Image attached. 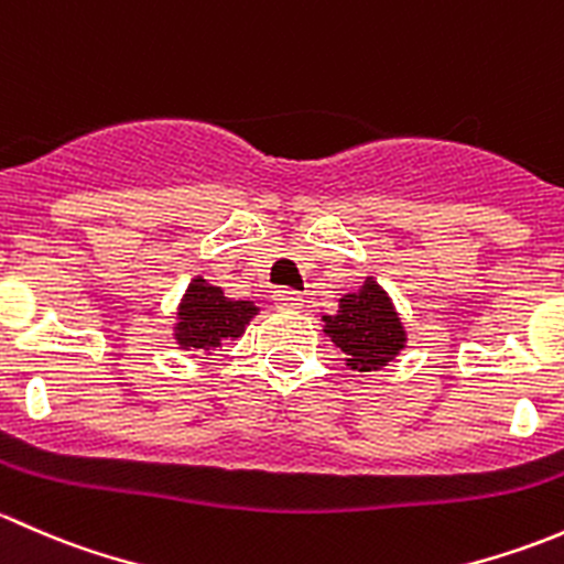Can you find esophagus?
Listing matches in <instances>:
<instances>
[{
    "label": "esophagus",
    "instance_id": "34e87169",
    "mask_svg": "<svg viewBox=\"0 0 564 564\" xmlns=\"http://www.w3.org/2000/svg\"><path fill=\"white\" fill-rule=\"evenodd\" d=\"M272 300H275V305H281V308H300V305H303V294L294 292V289H275V292H272Z\"/></svg>",
    "mask_w": 564,
    "mask_h": 564
}]
</instances>
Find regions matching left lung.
<instances>
[{
    "label": "left lung",
    "instance_id": "obj_1",
    "mask_svg": "<svg viewBox=\"0 0 564 564\" xmlns=\"http://www.w3.org/2000/svg\"><path fill=\"white\" fill-rule=\"evenodd\" d=\"M324 333L344 351L346 366L377 371L403 346V327L388 294L368 278L360 292L346 294L335 316H324Z\"/></svg>",
    "mask_w": 564,
    "mask_h": 564
}]
</instances>
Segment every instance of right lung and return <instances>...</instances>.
<instances>
[{
  "label": "right lung",
  "mask_w": 564,
  "mask_h": 564,
  "mask_svg": "<svg viewBox=\"0 0 564 564\" xmlns=\"http://www.w3.org/2000/svg\"><path fill=\"white\" fill-rule=\"evenodd\" d=\"M253 314V303L224 297L218 286L196 278L187 286L185 303L180 308L176 340L182 346H193V349H209L226 338H240Z\"/></svg>",
  "instance_id": "add662e5"
}]
</instances>
